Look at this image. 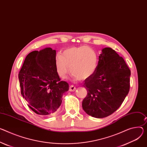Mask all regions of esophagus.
I'll return each mask as SVG.
<instances>
[{
	"mask_svg": "<svg viewBox=\"0 0 147 147\" xmlns=\"http://www.w3.org/2000/svg\"><path fill=\"white\" fill-rule=\"evenodd\" d=\"M76 90V87L75 86H74L73 85H71L70 86V87H69V91H74L75 90Z\"/></svg>",
	"mask_w": 147,
	"mask_h": 147,
	"instance_id": "esophagus-1",
	"label": "esophagus"
}]
</instances>
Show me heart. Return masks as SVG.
<instances>
[{
	"label": "heart",
	"mask_w": 147,
	"mask_h": 147,
	"mask_svg": "<svg viewBox=\"0 0 147 147\" xmlns=\"http://www.w3.org/2000/svg\"><path fill=\"white\" fill-rule=\"evenodd\" d=\"M98 62L97 52L86 46L73 47L65 49L62 56L56 57L55 65L59 76L64 78L70 71L76 79L84 80L96 73ZM70 68H69V67Z\"/></svg>",
	"instance_id": "b5f03b06"
}]
</instances>
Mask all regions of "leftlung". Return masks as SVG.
Wrapping results in <instances>:
<instances>
[{
	"mask_svg": "<svg viewBox=\"0 0 147 147\" xmlns=\"http://www.w3.org/2000/svg\"><path fill=\"white\" fill-rule=\"evenodd\" d=\"M97 69L85 80L87 94L83 100L84 111L89 115L104 118L122 104L129 90L131 71L124 59L110 47L103 49Z\"/></svg>",
	"mask_w": 147,
	"mask_h": 147,
	"instance_id": "left-lung-1",
	"label": "left lung"
}]
</instances>
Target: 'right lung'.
Returning <instances> with one entry per match:
<instances>
[{"label": "right lung", "instance_id": "add662e5", "mask_svg": "<svg viewBox=\"0 0 147 147\" xmlns=\"http://www.w3.org/2000/svg\"><path fill=\"white\" fill-rule=\"evenodd\" d=\"M56 51L50 47L26 56L19 73L21 94L37 114L50 116L59 108L63 94L69 89L56 71Z\"/></svg>", "mask_w": 147, "mask_h": 147}]
</instances>
